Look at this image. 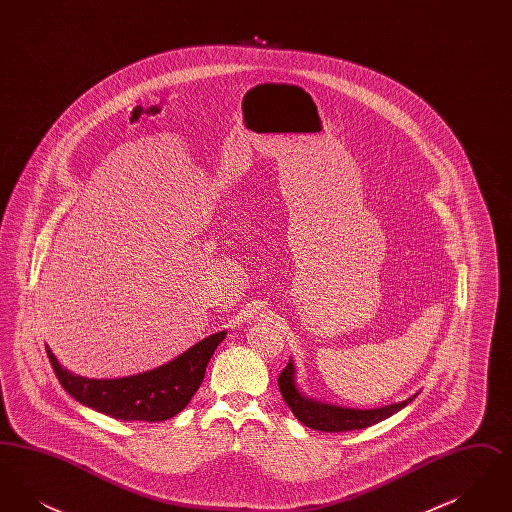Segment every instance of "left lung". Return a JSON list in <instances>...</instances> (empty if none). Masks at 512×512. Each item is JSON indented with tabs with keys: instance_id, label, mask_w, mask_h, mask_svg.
I'll return each mask as SVG.
<instances>
[{
	"instance_id": "1",
	"label": "left lung",
	"mask_w": 512,
	"mask_h": 512,
	"mask_svg": "<svg viewBox=\"0 0 512 512\" xmlns=\"http://www.w3.org/2000/svg\"><path fill=\"white\" fill-rule=\"evenodd\" d=\"M278 388H280V393H282L286 405L295 414V418L299 422H303L305 426H309L313 430H320V432L363 430V428L378 424L380 420H386L391 414L401 411L416 397V395H413V397H409L401 403H393V405H386V407H380V409H366V411L345 409V407H338V405L320 403V401L305 397L295 386L293 361H290L288 366L280 372Z\"/></svg>"
}]
</instances>
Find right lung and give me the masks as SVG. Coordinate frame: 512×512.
I'll use <instances>...</instances> for the list:
<instances>
[{"instance_id": "right-lung-1", "label": "right lung", "mask_w": 512, "mask_h": 512, "mask_svg": "<svg viewBox=\"0 0 512 512\" xmlns=\"http://www.w3.org/2000/svg\"><path fill=\"white\" fill-rule=\"evenodd\" d=\"M226 332L195 343L171 363L115 380L82 378L59 365L48 347L49 363L63 390L78 403L119 420L163 422L180 413L199 390L205 368Z\"/></svg>"}]
</instances>
